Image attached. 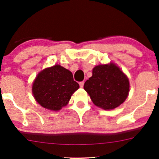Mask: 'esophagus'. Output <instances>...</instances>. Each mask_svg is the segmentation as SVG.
<instances>
[{
	"label": "esophagus",
	"instance_id": "1",
	"mask_svg": "<svg viewBox=\"0 0 159 159\" xmlns=\"http://www.w3.org/2000/svg\"><path fill=\"white\" fill-rule=\"evenodd\" d=\"M84 83H85V82H84V81H82V82H80V83H79V84H80V88H83V86H84Z\"/></svg>",
	"mask_w": 159,
	"mask_h": 159
}]
</instances>
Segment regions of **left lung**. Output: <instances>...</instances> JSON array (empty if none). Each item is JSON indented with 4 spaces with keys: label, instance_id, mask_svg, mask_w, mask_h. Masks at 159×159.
<instances>
[{
    "label": "left lung",
    "instance_id": "8db88e82",
    "mask_svg": "<svg viewBox=\"0 0 159 159\" xmlns=\"http://www.w3.org/2000/svg\"><path fill=\"white\" fill-rule=\"evenodd\" d=\"M129 88L126 75L113 63L96 66L93 75L84 84L93 104L105 110L116 108L124 102Z\"/></svg>",
    "mask_w": 159,
    "mask_h": 159
}]
</instances>
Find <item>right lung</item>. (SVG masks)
<instances>
[{"label": "right lung", "mask_w": 159, "mask_h": 159, "mask_svg": "<svg viewBox=\"0 0 159 159\" xmlns=\"http://www.w3.org/2000/svg\"><path fill=\"white\" fill-rule=\"evenodd\" d=\"M80 85L70 70L57 65L38 74L32 85L34 99L45 108L59 111L69 102Z\"/></svg>", "instance_id": "1"}]
</instances>
